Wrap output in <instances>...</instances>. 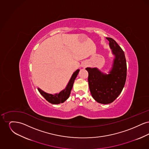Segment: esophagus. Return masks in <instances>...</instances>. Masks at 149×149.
I'll return each mask as SVG.
<instances>
[{
    "label": "esophagus",
    "mask_w": 149,
    "mask_h": 149,
    "mask_svg": "<svg viewBox=\"0 0 149 149\" xmlns=\"http://www.w3.org/2000/svg\"><path fill=\"white\" fill-rule=\"evenodd\" d=\"M86 66H87V65L86 64H83L82 65V66H83V68H85Z\"/></svg>",
    "instance_id": "34e87169"
}]
</instances>
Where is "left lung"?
Masks as SVG:
<instances>
[{
    "mask_svg": "<svg viewBox=\"0 0 149 149\" xmlns=\"http://www.w3.org/2000/svg\"><path fill=\"white\" fill-rule=\"evenodd\" d=\"M115 55L113 65L109 74L106 75L97 68H87L88 83L93 98L102 104L113 102L122 92L126 80L127 64L123 51L111 37H106Z\"/></svg>",
    "mask_w": 149,
    "mask_h": 149,
    "instance_id": "1",
    "label": "left lung"
}]
</instances>
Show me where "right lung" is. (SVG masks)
<instances>
[{"label": "right lung", "mask_w": 149, "mask_h": 149, "mask_svg": "<svg viewBox=\"0 0 149 149\" xmlns=\"http://www.w3.org/2000/svg\"><path fill=\"white\" fill-rule=\"evenodd\" d=\"M79 71V70H77V71L73 73L71 79H70L68 84L67 85V86L66 87V88L64 89V91H61L58 94H56L55 95L50 94H47L46 93L44 92L41 89H40L39 88L38 89V90L39 92L40 93V94L45 98V99H46V100L47 101H48L49 103H51L54 104H60L61 103H63L70 96L74 80L78 75Z\"/></svg>", "instance_id": "right-lung-1"}]
</instances>
